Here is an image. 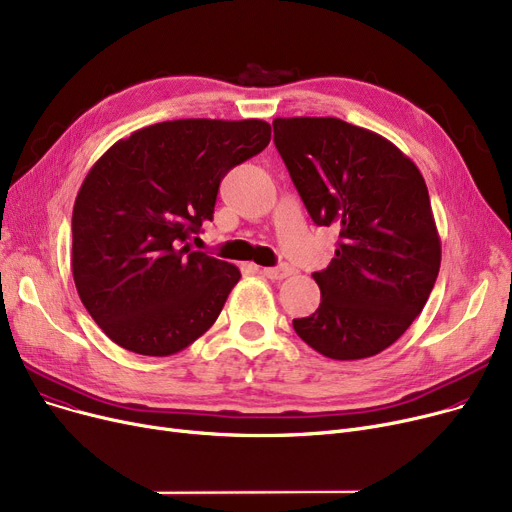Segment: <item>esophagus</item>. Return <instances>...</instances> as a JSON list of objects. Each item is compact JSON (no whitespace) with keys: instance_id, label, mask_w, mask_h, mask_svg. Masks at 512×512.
I'll return each instance as SVG.
<instances>
[{"instance_id":"esophagus-1","label":"esophagus","mask_w":512,"mask_h":512,"mask_svg":"<svg viewBox=\"0 0 512 512\" xmlns=\"http://www.w3.org/2000/svg\"><path fill=\"white\" fill-rule=\"evenodd\" d=\"M261 274H263L265 278H270V280H284V278L292 276V274H294V270H292V267H288V265H280V267H263Z\"/></svg>"}]
</instances>
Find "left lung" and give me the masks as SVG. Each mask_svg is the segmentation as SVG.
Returning <instances> with one entry per match:
<instances>
[{
  "label": "left lung",
  "instance_id": "left-lung-1",
  "mask_svg": "<svg viewBox=\"0 0 512 512\" xmlns=\"http://www.w3.org/2000/svg\"><path fill=\"white\" fill-rule=\"evenodd\" d=\"M274 143L317 226L340 230L313 278L321 303L292 328L336 361L396 342L429 299L442 245L419 168L382 134L338 118H276Z\"/></svg>",
  "mask_w": 512,
  "mask_h": 512
}]
</instances>
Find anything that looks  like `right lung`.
<instances>
[{
  "label": "right lung",
  "instance_id": "1",
  "mask_svg": "<svg viewBox=\"0 0 512 512\" xmlns=\"http://www.w3.org/2000/svg\"><path fill=\"white\" fill-rule=\"evenodd\" d=\"M263 120H170L134 130L89 170L72 211V276L95 324L130 353L168 357L218 319L238 267L191 251L222 178L263 151Z\"/></svg>",
  "mask_w": 512,
  "mask_h": 512
}]
</instances>
